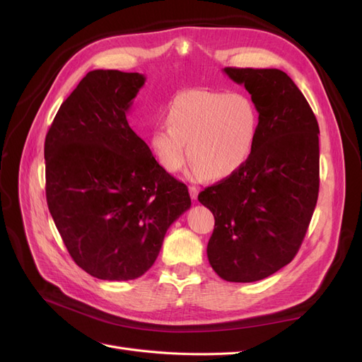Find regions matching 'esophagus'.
I'll return each mask as SVG.
<instances>
[{
    "instance_id": "34e87169",
    "label": "esophagus",
    "mask_w": 362,
    "mask_h": 362,
    "mask_svg": "<svg viewBox=\"0 0 362 362\" xmlns=\"http://www.w3.org/2000/svg\"><path fill=\"white\" fill-rule=\"evenodd\" d=\"M189 192H190V198H192L193 201L198 199V194H199L198 187H194V185H190V187H189Z\"/></svg>"
}]
</instances>
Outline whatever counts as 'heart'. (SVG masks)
Here are the masks:
<instances>
[{
    "label": "heart",
    "instance_id": "1",
    "mask_svg": "<svg viewBox=\"0 0 362 362\" xmlns=\"http://www.w3.org/2000/svg\"><path fill=\"white\" fill-rule=\"evenodd\" d=\"M165 125L149 136V146L166 172H178L185 148L194 178L222 180L249 160L258 133V113L238 92L193 89L178 93L164 110Z\"/></svg>",
    "mask_w": 362,
    "mask_h": 362
}]
</instances>
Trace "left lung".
<instances>
[{"label": "left lung", "instance_id": "8db88e82", "mask_svg": "<svg viewBox=\"0 0 362 362\" xmlns=\"http://www.w3.org/2000/svg\"><path fill=\"white\" fill-rule=\"evenodd\" d=\"M258 112L249 160L199 193L214 216L208 261L229 282L264 279L296 257L319 198V124L279 69L225 68Z\"/></svg>", "mask_w": 362, "mask_h": 362}]
</instances>
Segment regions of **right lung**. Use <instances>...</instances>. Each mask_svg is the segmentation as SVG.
Returning a JSON list of instances; mask_svg holds the SVG:
<instances>
[{
	"label": "right lung",
	"instance_id": "obj_1",
	"mask_svg": "<svg viewBox=\"0 0 362 362\" xmlns=\"http://www.w3.org/2000/svg\"><path fill=\"white\" fill-rule=\"evenodd\" d=\"M145 76L90 71L66 98L45 139L47 202L69 255L89 275L129 281L158 257L187 211V185L152 156L127 120Z\"/></svg>",
	"mask_w": 362,
	"mask_h": 362
}]
</instances>
